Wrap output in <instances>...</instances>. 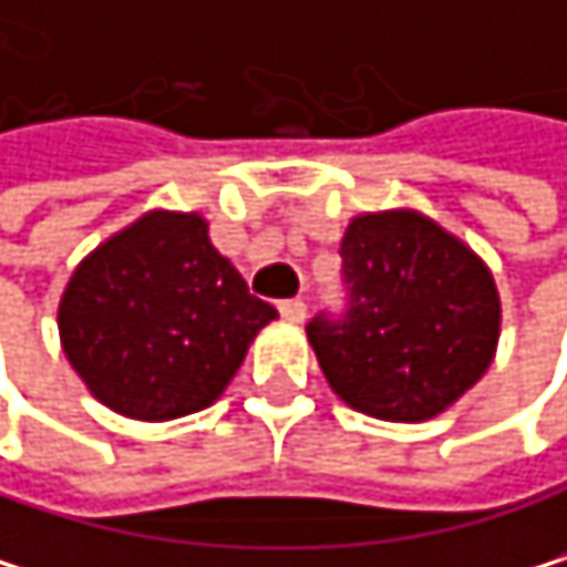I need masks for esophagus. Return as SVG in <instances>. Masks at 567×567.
I'll use <instances>...</instances> for the list:
<instances>
[{"label": "esophagus", "instance_id": "obj_1", "mask_svg": "<svg viewBox=\"0 0 567 567\" xmlns=\"http://www.w3.org/2000/svg\"><path fill=\"white\" fill-rule=\"evenodd\" d=\"M277 307H280V318H284V321H293V324H297V321H303V315H307V303H303L300 297L280 300Z\"/></svg>", "mask_w": 567, "mask_h": 567}]
</instances>
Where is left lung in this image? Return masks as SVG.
I'll list each match as a JSON object with an SVG mask.
<instances>
[{
	"label": "left lung",
	"mask_w": 567,
	"mask_h": 567,
	"mask_svg": "<svg viewBox=\"0 0 567 567\" xmlns=\"http://www.w3.org/2000/svg\"><path fill=\"white\" fill-rule=\"evenodd\" d=\"M338 252L344 303L307 324L324 379L364 415H440L494 358L501 300L491 270L419 213L358 216Z\"/></svg>",
	"instance_id": "1"
}]
</instances>
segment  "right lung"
<instances>
[{
  "mask_svg": "<svg viewBox=\"0 0 567 567\" xmlns=\"http://www.w3.org/2000/svg\"><path fill=\"white\" fill-rule=\"evenodd\" d=\"M277 318L213 249L199 216L152 213L97 246L60 300L76 375L121 415L162 422L219 399Z\"/></svg>",
  "mask_w": 567,
  "mask_h": 567,
  "instance_id": "1",
  "label": "right lung"
}]
</instances>
